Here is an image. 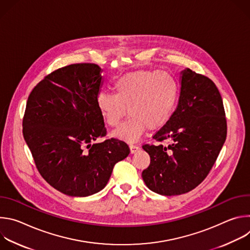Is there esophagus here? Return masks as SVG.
<instances>
[{
    "label": "esophagus",
    "instance_id": "34e87169",
    "mask_svg": "<svg viewBox=\"0 0 250 250\" xmlns=\"http://www.w3.org/2000/svg\"><path fill=\"white\" fill-rule=\"evenodd\" d=\"M129 149H130V153L131 154H133V153H135L136 151H138V149H139V147L138 146H129Z\"/></svg>",
    "mask_w": 250,
    "mask_h": 250
}]
</instances>
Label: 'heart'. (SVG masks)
<instances>
[{"label": "heart", "mask_w": 250, "mask_h": 250, "mask_svg": "<svg viewBox=\"0 0 250 250\" xmlns=\"http://www.w3.org/2000/svg\"><path fill=\"white\" fill-rule=\"evenodd\" d=\"M115 94L100 92L97 108L104 123L116 127L126 115L130 117L113 135L126 142H135L149 130L162 128L171 119L179 96V87L165 71L139 70L119 78Z\"/></svg>", "instance_id": "obj_1"}]
</instances>
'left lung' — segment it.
<instances>
[{"instance_id":"8db88e82","label":"left lung","mask_w":250,"mask_h":250,"mask_svg":"<svg viewBox=\"0 0 250 250\" xmlns=\"http://www.w3.org/2000/svg\"><path fill=\"white\" fill-rule=\"evenodd\" d=\"M180 74L177 108L153 136L166 146H142L150 156L142 179L148 189L163 196L196 188L215 164L227 138L224 104L215 83L189 68Z\"/></svg>"}]
</instances>
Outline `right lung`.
Returning a JSON list of instances; mask_svg holds the SVG:
<instances>
[{
    "label": "right lung",
    "instance_id": "add662e5",
    "mask_svg": "<svg viewBox=\"0 0 250 250\" xmlns=\"http://www.w3.org/2000/svg\"><path fill=\"white\" fill-rule=\"evenodd\" d=\"M102 69L93 63L55 70L33 88L22 121V134L44 180L71 197L103 190L117 162L129 154L125 142L105 135L96 98Z\"/></svg>",
    "mask_w": 250,
    "mask_h": 250
}]
</instances>
